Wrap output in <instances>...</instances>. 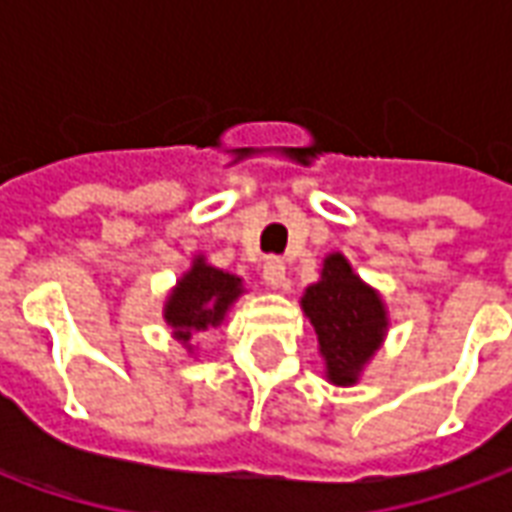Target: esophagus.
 Returning a JSON list of instances; mask_svg holds the SVG:
<instances>
[{
	"label": "esophagus",
	"instance_id": "esophagus-1",
	"mask_svg": "<svg viewBox=\"0 0 512 512\" xmlns=\"http://www.w3.org/2000/svg\"><path fill=\"white\" fill-rule=\"evenodd\" d=\"M263 279H266L268 288H282L285 285V266H282V260L279 257H268L266 263H263Z\"/></svg>",
	"mask_w": 512,
	"mask_h": 512
}]
</instances>
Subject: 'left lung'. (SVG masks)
<instances>
[{
	"instance_id": "left-lung-1",
	"label": "left lung",
	"mask_w": 512,
	"mask_h": 512,
	"mask_svg": "<svg viewBox=\"0 0 512 512\" xmlns=\"http://www.w3.org/2000/svg\"><path fill=\"white\" fill-rule=\"evenodd\" d=\"M301 310L318 334L326 378L337 386H354L389 326L378 290L356 277L340 252H332L323 260L321 279L304 290Z\"/></svg>"
}]
</instances>
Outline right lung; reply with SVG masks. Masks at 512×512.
<instances>
[{
    "label": "right lung",
    "mask_w": 512,
    "mask_h": 512,
    "mask_svg": "<svg viewBox=\"0 0 512 512\" xmlns=\"http://www.w3.org/2000/svg\"><path fill=\"white\" fill-rule=\"evenodd\" d=\"M241 293H244L241 277L208 266L205 257L197 255L189 271L178 279V285L167 296L164 321L172 326V334L180 343L191 348V334L205 332L208 326H219Z\"/></svg>",
    "instance_id": "right-lung-1"
}]
</instances>
